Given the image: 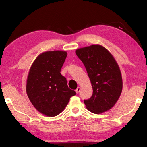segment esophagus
Returning a JSON list of instances; mask_svg holds the SVG:
<instances>
[{"label":"esophagus","instance_id":"34e87169","mask_svg":"<svg viewBox=\"0 0 147 147\" xmlns=\"http://www.w3.org/2000/svg\"><path fill=\"white\" fill-rule=\"evenodd\" d=\"M80 89H81V88H80V87H78V88H76V89L75 90L76 93H78L79 92H80Z\"/></svg>","mask_w":147,"mask_h":147}]
</instances>
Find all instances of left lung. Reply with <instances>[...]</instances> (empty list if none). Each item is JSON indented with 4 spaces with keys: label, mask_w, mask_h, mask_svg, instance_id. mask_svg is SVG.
I'll return each mask as SVG.
<instances>
[{
    "label": "left lung",
    "mask_w": 147,
    "mask_h": 147,
    "mask_svg": "<svg viewBox=\"0 0 147 147\" xmlns=\"http://www.w3.org/2000/svg\"><path fill=\"white\" fill-rule=\"evenodd\" d=\"M90 79L93 94L84 100L87 109L98 114L110 109L117 102L123 89L120 69L109 52L100 45L77 49Z\"/></svg>",
    "instance_id": "left-lung-1"
}]
</instances>
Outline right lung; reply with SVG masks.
Masks as SVG:
<instances>
[{"label": "right lung", "mask_w": 147, "mask_h": 147, "mask_svg": "<svg viewBox=\"0 0 147 147\" xmlns=\"http://www.w3.org/2000/svg\"><path fill=\"white\" fill-rule=\"evenodd\" d=\"M66 57L65 51L44 52L37 57L30 69L27 95L37 110L46 116L58 115L76 94L60 73Z\"/></svg>", "instance_id": "1"}]
</instances>
